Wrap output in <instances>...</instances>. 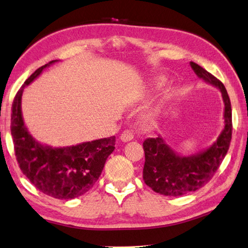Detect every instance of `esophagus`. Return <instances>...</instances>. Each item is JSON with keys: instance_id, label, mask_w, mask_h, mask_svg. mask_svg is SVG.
<instances>
[{"instance_id": "1", "label": "esophagus", "mask_w": 248, "mask_h": 248, "mask_svg": "<svg viewBox=\"0 0 248 248\" xmlns=\"http://www.w3.org/2000/svg\"><path fill=\"white\" fill-rule=\"evenodd\" d=\"M134 138V134L133 132H131L130 130H124L123 132V134L120 135V140H122L123 141L126 142V141H130Z\"/></svg>"}]
</instances>
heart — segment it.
Masks as SVG:
<instances>
[{
    "mask_svg": "<svg viewBox=\"0 0 248 248\" xmlns=\"http://www.w3.org/2000/svg\"><path fill=\"white\" fill-rule=\"evenodd\" d=\"M164 84H165V82H164L163 79H160V78H154V79L151 80L150 88H151L152 90H158V89L162 88V86H164ZM153 116H154V115H149L148 118L151 119Z\"/></svg>",
    "mask_w": 248,
    "mask_h": 248,
    "instance_id": "1",
    "label": "heart"
}]
</instances>
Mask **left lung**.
<instances>
[{"instance_id": "8db88e82", "label": "left lung", "mask_w": 248, "mask_h": 248, "mask_svg": "<svg viewBox=\"0 0 248 248\" xmlns=\"http://www.w3.org/2000/svg\"><path fill=\"white\" fill-rule=\"evenodd\" d=\"M190 66L199 78L221 91L224 128L210 147L188 156L172 150L160 135L143 141V181L155 192L169 197H180L197 191L208 183L225 157L232 140V105L225 86L197 63L190 62Z\"/></svg>"}]
</instances>
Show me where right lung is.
Here are the masks:
<instances>
[{
    "label": "right lung",
    "instance_id": "obj_1",
    "mask_svg": "<svg viewBox=\"0 0 248 248\" xmlns=\"http://www.w3.org/2000/svg\"><path fill=\"white\" fill-rule=\"evenodd\" d=\"M55 62L39 67L16 93L11 108L10 131L23 174L44 194L72 200L88 192L99 178L107 158L115 149V136L67 147L47 146L32 137L22 115L23 91Z\"/></svg>",
    "mask_w": 248,
    "mask_h": 248
}]
</instances>
